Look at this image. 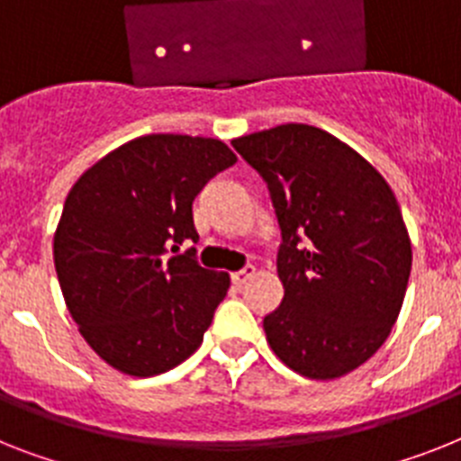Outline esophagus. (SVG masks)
<instances>
[{"label": "esophagus", "instance_id": "34e87169", "mask_svg": "<svg viewBox=\"0 0 461 461\" xmlns=\"http://www.w3.org/2000/svg\"><path fill=\"white\" fill-rule=\"evenodd\" d=\"M253 276H255V267L253 265H246V267H243V269H239V272L231 274V284L241 288V285L246 284L249 278H253Z\"/></svg>", "mask_w": 461, "mask_h": 461}]
</instances>
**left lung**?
<instances>
[{
  "mask_svg": "<svg viewBox=\"0 0 461 461\" xmlns=\"http://www.w3.org/2000/svg\"><path fill=\"white\" fill-rule=\"evenodd\" d=\"M269 187L281 307L267 342L290 370L335 380L380 349L408 288L412 246L392 187L335 135L284 123L231 140Z\"/></svg>",
  "mask_w": 461,
  "mask_h": 461,
  "instance_id": "left-lung-1",
  "label": "left lung"
}]
</instances>
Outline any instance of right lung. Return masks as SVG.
Masks as SVG:
<instances>
[{"label": "right lung", "instance_id": "obj_1", "mask_svg": "<svg viewBox=\"0 0 461 461\" xmlns=\"http://www.w3.org/2000/svg\"><path fill=\"white\" fill-rule=\"evenodd\" d=\"M237 164L222 140L152 133L93 164L53 237L65 304L95 354L133 377L176 368L203 342L230 274L203 269L192 201Z\"/></svg>", "mask_w": 461, "mask_h": 461}]
</instances>
